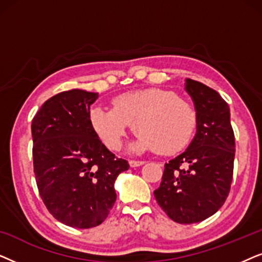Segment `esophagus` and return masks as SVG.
<instances>
[{"label": "esophagus", "instance_id": "1", "mask_svg": "<svg viewBox=\"0 0 262 262\" xmlns=\"http://www.w3.org/2000/svg\"><path fill=\"white\" fill-rule=\"evenodd\" d=\"M128 163H130V166H131L132 168H135V167H139V166H142V164H144L145 162H144V161L130 160V161H128Z\"/></svg>", "mask_w": 262, "mask_h": 262}]
</instances>
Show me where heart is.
I'll use <instances>...</instances> for the list:
<instances>
[{
	"instance_id": "heart-1",
	"label": "heart",
	"mask_w": 262,
	"mask_h": 262,
	"mask_svg": "<svg viewBox=\"0 0 262 262\" xmlns=\"http://www.w3.org/2000/svg\"><path fill=\"white\" fill-rule=\"evenodd\" d=\"M92 126L107 148L119 149L128 124L143 150L171 154L191 137L195 113L173 93L157 88L125 92L112 100V110L94 107L89 113Z\"/></svg>"
}]
</instances>
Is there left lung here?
<instances>
[{
	"label": "left lung",
	"mask_w": 262,
	"mask_h": 262,
	"mask_svg": "<svg viewBox=\"0 0 262 262\" xmlns=\"http://www.w3.org/2000/svg\"><path fill=\"white\" fill-rule=\"evenodd\" d=\"M196 111V134L186 151L164 164L156 202L171 221L202 222L223 206L234 173L235 136L228 103L212 88L186 78Z\"/></svg>",
	"instance_id": "8db88e82"
}]
</instances>
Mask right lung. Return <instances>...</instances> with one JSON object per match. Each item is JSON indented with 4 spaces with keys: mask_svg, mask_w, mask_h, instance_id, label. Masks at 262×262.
Here are the masks:
<instances>
[{
    "mask_svg": "<svg viewBox=\"0 0 262 262\" xmlns=\"http://www.w3.org/2000/svg\"><path fill=\"white\" fill-rule=\"evenodd\" d=\"M98 93L62 92L40 107L32 121L33 167L49 212L71 228L98 227L116 203L114 181L128 169L100 141L91 105Z\"/></svg>",
    "mask_w": 262,
    "mask_h": 262,
    "instance_id": "right-lung-1",
    "label": "right lung"
}]
</instances>
